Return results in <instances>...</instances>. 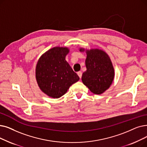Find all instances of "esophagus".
<instances>
[{"mask_svg": "<svg viewBox=\"0 0 147 147\" xmlns=\"http://www.w3.org/2000/svg\"><path fill=\"white\" fill-rule=\"evenodd\" d=\"M78 76H79V77L81 79L82 76V71H79V72H78Z\"/></svg>", "mask_w": 147, "mask_h": 147, "instance_id": "esophagus-1", "label": "esophagus"}]
</instances>
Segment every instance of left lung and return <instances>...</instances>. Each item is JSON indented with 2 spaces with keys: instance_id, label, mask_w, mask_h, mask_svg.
<instances>
[{
  "instance_id": "obj_1",
  "label": "left lung",
  "mask_w": 147,
  "mask_h": 147,
  "mask_svg": "<svg viewBox=\"0 0 147 147\" xmlns=\"http://www.w3.org/2000/svg\"><path fill=\"white\" fill-rule=\"evenodd\" d=\"M86 71L82 74L83 84L95 94H101L109 89L114 79L115 71L110 57L105 51L98 49L86 50Z\"/></svg>"
}]
</instances>
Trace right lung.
Returning <instances> with one entry per match:
<instances>
[{"label":"right lung","instance_id":"obj_1","mask_svg":"<svg viewBox=\"0 0 147 147\" xmlns=\"http://www.w3.org/2000/svg\"><path fill=\"white\" fill-rule=\"evenodd\" d=\"M69 52L67 47H55L42 54L37 62L35 77L38 85L51 98H60L80 79L65 60Z\"/></svg>","mask_w":147,"mask_h":147}]
</instances>
